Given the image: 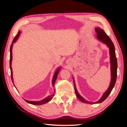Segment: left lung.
I'll return each instance as SVG.
<instances>
[{
	"label": "left lung",
	"instance_id": "obj_1",
	"mask_svg": "<svg viewBox=\"0 0 127 127\" xmlns=\"http://www.w3.org/2000/svg\"><path fill=\"white\" fill-rule=\"evenodd\" d=\"M95 32L97 33V36L100 41H101L104 44H106L108 47L109 48V52H110V57H111V84L109 85V87L108 89L107 90V91L105 92L103 95H102L101 98L98 101L95 102V103H101L103 101H104L106 99L109 95L111 93L112 89H113L117 80V60L116 55L115 52V48H114V45L113 44V42L112 41L111 39L108 35L106 34L103 30L100 28H96L95 29ZM74 82V87H75V91L76 95V96L78 98V99H80L81 102L83 103H91L92 104V102H90L86 99L83 98L81 95L78 94L77 90L75 87V82Z\"/></svg>",
	"mask_w": 127,
	"mask_h": 127
}]
</instances>
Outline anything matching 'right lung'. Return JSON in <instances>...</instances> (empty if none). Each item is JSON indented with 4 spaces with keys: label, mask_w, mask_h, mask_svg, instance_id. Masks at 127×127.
I'll return each instance as SVG.
<instances>
[{
    "label": "right lung",
    "mask_w": 127,
    "mask_h": 127,
    "mask_svg": "<svg viewBox=\"0 0 127 127\" xmlns=\"http://www.w3.org/2000/svg\"><path fill=\"white\" fill-rule=\"evenodd\" d=\"M20 34V32H19L16 35L15 37L14 38V39L13 40V41H12V43L11 44V46H10V71H11V80L13 81V76H12V68H11V60H12V47H13V43L14 42L16 41V40H17V39L19 37V35ZM60 71V69H58V70H57V71L55 73V75L54 76V77L53 79H52V86H54V84H55V82L56 78L57 77V75H58L59 73V72ZM54 95V94H53L51 95H50V96L47 97L46 98H45L44 99L42 100V101H38V102H35V101H26L25 100V101L26 102L29 103H30V104H34V105H41V104H45L46 103L48 102L49 101H50V100L52 99V97H53Z\"/></svg>",
    "instance_id": "right-lung-1"
}]
</instances>
